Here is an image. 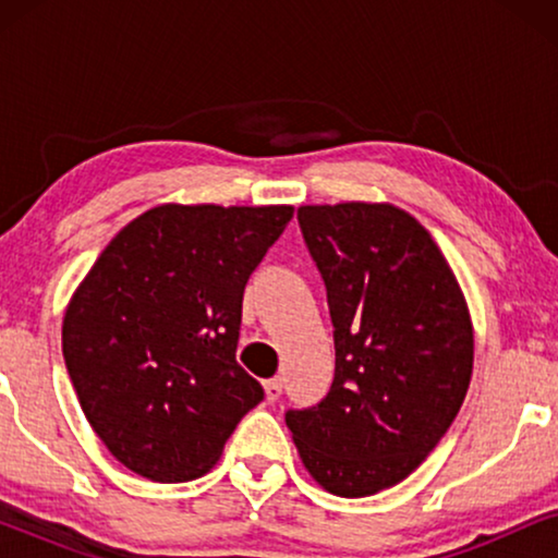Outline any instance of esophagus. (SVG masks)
Instances as JSON below:
<instances>
[{"mask_svg": "<svg viewBox=\"0 0 558 558\" xmlns=\"http://www.w3.org/2000/svg\"><path fill=\"white\" fill-rule=\"evenodd\" d=\"M281 388H284V384H281V378H271V380H266L264 384V391H266V401H277L279 396H281Z\"/></svg>", "mask_w": 558, "mask_h": 558, "instance_id": "34e87169", "label": "esophagus"}]
</instances>
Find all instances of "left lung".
Returning a JSON list of instances; mask_svg holds the SVG:
<instances>
[{
  "label": "left lung",
  "mask_w": 558,
  "mask_h": 558,
  "mask_svg": "<svg viewBox=\"0 0 558 558\" xmlns=\"http://www.w3.org/2000/svg\"><path fill=\"white\" fill-rule=\"evenodd\" d=\"M296 218L327 287L335 378L287 426L315 483L365 498L409 477L452 426L475 361L470 310L411 213L338 203Z\"/></svg>",
  "instance_id": "8db88e82"
}]
</instances>
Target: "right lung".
Here are the masks:
<instances>
[{
    "label": "right lung",
    "instance_id": "obj_1",
    "mask_svg": "<svg viewBox=\"0 0 558 558\" xmlns=\"http://www.w3.org/2000/svg\"><path fill=\"white\" fill-rule=\"evenodd\" d=\"M292 216V205H157L73 292L68 376L90 429L136 475H205L264 399L235 363L243 289Z\"/></svg>",
    "mask_w": 558,
    "mask_h": 558
}]
</instances>
